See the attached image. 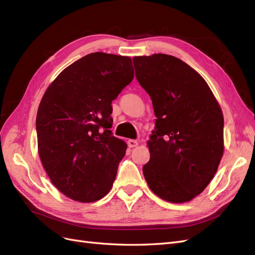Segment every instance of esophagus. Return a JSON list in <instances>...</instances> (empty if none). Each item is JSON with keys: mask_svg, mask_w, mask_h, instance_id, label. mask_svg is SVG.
I'll list each match as a JSON object with an SVG mask.
<instances>
[{"mask_svg": "<svg viewBox=\"0 0 255 255\" xmlns=\"http://www.w3.org/2000/svg\"><path fill=\"white\" fill-rule=\"evenodd\" d=\"M128 146L129 148H136V146L139 144L138 143V141L137 140H134V139H128Z\"/></svg>", "mask_w": 255, "mask_h": 255, "instance_id": "obj_1", "label": "esophagus"}]
</instances>
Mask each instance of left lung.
Masks as SVG:
<instances>
[{
  "label": "left lung",
  "mask_w": 255,
  "mask_h": 255,
  "mask_svg": "<svg viewBox=\"0 0 255 255\" xmlns=\"http://www.w3.org/2000/svg\"><path fill=\"white\" fill-rule=\"evenodd\" d=\"M133 63L156 117L144 179L165 201L188 202L211 183L222 158L221 107L205 80L181 59L158 53Z\"/></svg>",
  "instance_id": "obj_1"
}]
</instances>
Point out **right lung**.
Segmentation results:
<instances>
[{"label": "right lung", "instance_id": "add662e5", "mask_svg": "<svg viewBox=\"0 0 255 255\" xmlns=\"http://www.w3.org/2000/svg\"><path fill=\"white\" fill-rule=\"evenodd\" d=\"M128 56L88 54L61 71L38 107V154L60 192L96 202L109 194L127 143L112 135V101L132 82Z\"/></svg>", "mask_w": 255, "mask_h": 255}]
</instances>
